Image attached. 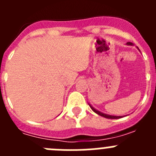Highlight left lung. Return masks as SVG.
<instances>
[{
	"label": "left lung",
	"mask_w": 156,
	"mask_h": 156,
	"mask_svg": "<svg viewBox=\"0 0 156 156\" xmlns=\"http://www.w3.org/2000/svg\"><path fill=\"white\" fill-rule=\"evenodd\" d=\"M128 44H132L131 43H128ZM90 105V108H91V109L95 113H97L98 115H101V116H103V117H105V118H107V119H119V118H121V117H122V116H115V115H106V114H104V113H102V112H101L96 110L94 108H93V107H92L90 105Z\"/></svg>",
	"instance_id": "left-lung-1"
}]
</instances>
